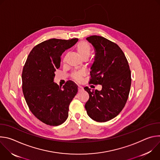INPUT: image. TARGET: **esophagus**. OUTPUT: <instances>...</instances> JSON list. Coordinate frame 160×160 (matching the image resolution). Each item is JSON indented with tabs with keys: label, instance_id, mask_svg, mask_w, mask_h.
<instances>
[{
	"label": "esophagus",
	"instance_id": "34e87169",
	"mask_svg": "<svg viewBox=\"0 0 160 160\" xmlns=\"http://www.w3.org/2000/svg\"><path fill=\"white\" fill-rule=\"evenodd\" d=\"M78 92H81L82 90H83V87L81 86H78Z\"/></svg>",
	"mask_w": 160,
	"mask_h": 160
}]
</instances>
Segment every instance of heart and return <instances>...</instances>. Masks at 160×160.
I'll return each instance as SVG.
<instances>
[{
    "label": "heart",
    "instance_id": "b5f03b06",
    "mask_svg": "<svg viewBox=\"0 0 160 160\" xmlns=\"http://www.w3.org/2000/svg\"><path fill=\"white\" fill-rule=\"evenodd\" d=\"M76 50L78 55L83 59L84 58H89L92 53V50L90 45L84 41H81L78 42L76 46ZM83 76V73L81 72H77L73 74V78L76 81H80Z\"/></svg>",
    "mask_w": 160,
    "mask_h": 160
}]
</instances>
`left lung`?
<instances>
[{"label": "left lung", "instance_id": "left-lung-1", "mask_svg": "<svg viewBox=\"0 0 160 160\" xmlns=\"http://www.w3.org/2000/svg\"><path fill=\"white\" fill-rule=\"evenodd\" d=\"M93 45L94 61L90 68V83L101 85V90L90 91L85 108L90 118L98 122H108L122 111L128 99L131 73L127 58L115 43L101 36L86 38Z\"/></svg>", "mask_w": 160, "mask_h": 160}]
</instances>
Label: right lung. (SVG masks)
Here are the masks:
<instances>
[{"mask_svg":"<svg viewBox=\"0 0 160 160\" xmlns=\"http://www.w3.org/2000/svg\"><path fill=\"white\" fill-rule=\"evenodd\" d=\"M78 38H52L37 45L30 52L22 72V92L33 115L43 123L58 126L68 117L69 105L78 92L73 82L59 87L54 82L61 56Z\"/></svg>","mask_w":160,"mask_h":160,"instance_id":"add662e5","label":"right lung"}]
</instances>
